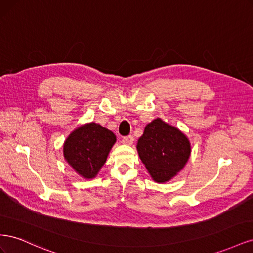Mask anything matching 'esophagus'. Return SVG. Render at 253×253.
<instances>
[{"instance_id": "obj_1", "label": "esophagus", "mask_w": 253, "mask_h": 253, "mask_svg": "<svg viewBox=\"0 0 253 253\" xmlns=\"http://www.w3.org/2000/svg\"><path fill=\"white\" fill-rule=\"evenodd\" d=\"M134 141V137L132 135H128V136H126L122 138V142H124L125 144H132Z\"/></svg>"}]
</instances>
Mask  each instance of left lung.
<instances>
[{
    "label": "left lung",
    "mask_w": 253,
    "mask_h": 253,
    "mask_svg": "<svg viewBox=\"0 0 253 253\" xmlns=\"http://www.w3.org/2000/svg\"><path fill=\"white\" fill-rule=\"evenodd\" d=\"M137 151L152 178L166 182L185 167L191 147L185 134L157 118L144 127Z\"/></svg>",
    "instance_id": "obj_1"
}]
</instances>
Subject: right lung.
Listing matches in <instances>:
<instances>
[{
	"label": "right lung",
	"mask_w": 253,
	"mask_h": 253,
	"mask_svg": "<svg viewBox=\"0 0 253 253\" xmlns=\"http://www.w3.org/2000/svg\"><path fill=\"white\" fill-rule=\"evenodd\" d=\"M116 136L100 125L87 124L68 136L63 154L66 162L84 178H93L106 162Z\"/></svg>",
	"instance_id": "add662e5"
}]
</instances>
